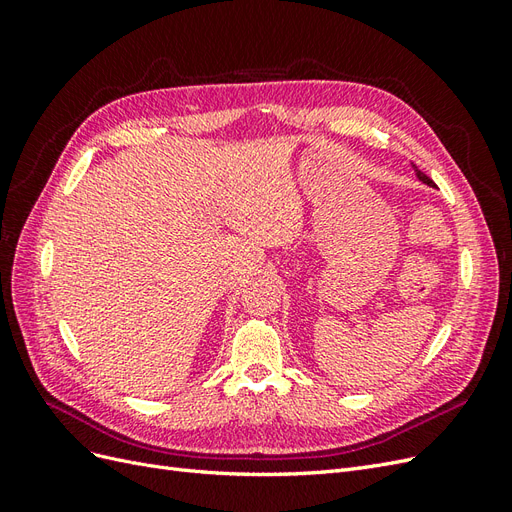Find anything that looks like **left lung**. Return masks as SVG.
Instances as JSON below:
<instances>
[{
	"label": "left lung",
	"instance_id": "left-lung-1",
	"mask_svg": "<svg viewBox=\"0 0 512 512\" xmlns=\"http://www.w3.org/2000/svg\"><path fill=\"white\" fill-rule=\"evenodd\" d=\"M414 170H416V175H418V179H421V181H425V183H429V185H433V181L425 175V173H421V170H418L416 166H414Z\"/></svg>",
	"mask_w": 512,
	"mask_h": 512
}]
</instances>
